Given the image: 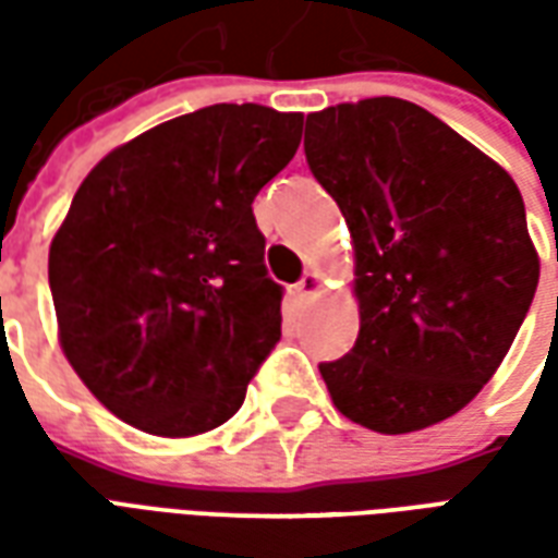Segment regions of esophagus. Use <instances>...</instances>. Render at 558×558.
<instances>
[{"label": "esophagus", "instance_id": "obj_1", "mask_svg": "<svg viewBox=\"0 0 558 558\" xmlns=\"http://www.w3.org/2000/svg\"><path fill=\"white\" fill-rule=\"evenodd\" d=\"M295 292H299V299H314V295H319L323 292V275L316 268H307L302 280L295 283Z\"/></svg>", "mask_w": 558, "mask_h": 558}]
</instances>
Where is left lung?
<instances>
[{
	"mask_svg": "<svg viewBox=\"0 0 558 558\" xmlns=\"http://www.w3.org/2000/svg\"><path fill=\"white\" fill-rule=\"evenodd\" d=\"M304 155L355 247L362 328L319 364L335 407L388 436L451 418L490 383L538 287L514 179L403 98L311 113Z\"/></svg>",
	"mask_w": 558,
	"mask_h": 558,
	"instance_id": "left-lung-1",
	"label": "left lung"
}]
</instances>
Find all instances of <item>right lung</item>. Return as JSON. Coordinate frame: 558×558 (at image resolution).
Returning <instances> with one entry per match:
<instances>
[{
  "instance_id": "obj_1",
  "label": "right lung",
  "mask_w": 558,
  "mask_h": 558,
  "mask_svg": "<svg viewBox=\"0 0 558 558\" xmlns=\"http://www.w3.org/2000/svg\"><path fill=\"white\" fill-rule=\"evenodd\" d=\"M302 113L215 104L113 148L50 244L62 352L116 418L196 436L244 403L280 340L254 196L302 143Z\"/></svg>"
}]
</instances>
